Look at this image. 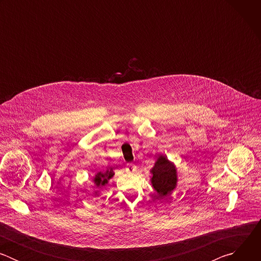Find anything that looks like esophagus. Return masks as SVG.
<instances>
[{"label": "esophagus", "instance_id": "34e87169", "mask_svg": "<svg viewBox=\"0 0 261 261\" xmlns=\"http://www.w3.org/2000/svg\"><path fill=\"white\" fill-rule=\"evenodd\" d=\"M135 169H136V166H135L133 163H128V164L126 165V170L129 171V172L134 171Z\"/></svg>", "mask_w": 261, "mask_h": 261}]
</instances>
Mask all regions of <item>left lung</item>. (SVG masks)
Instances as JSON below:
<instances>
[{
	"label": "left lung",
	"instance_id": "left-lung-1",
	"mask_svg": "<svg viewBox=\"0 0 261 261\" xmlns=\"http://www.w3.org/2000/svg\"><path fill=\"white\" fill-rule=\"evenodd\" d=\"M151 182L160 197H165L175 189L177 172L175 165L164 155H159L151 169Z\"/></svg>",
	"mask_w": 261,
	"mask_h": 261
}]
</instances>
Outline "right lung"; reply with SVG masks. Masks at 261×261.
<instances>
[{"instance_id":"obj_1","label":"right lung","mask_w":261,"mask_h":261,"mask_svg":"<svg viewBox=\"0 0 261 261\" xmlns=\"http://www.w3.org/2000/svg\"><path fill=\"white\" fill-rule=\"evenodd\" d=\"M115 175V171L113 170V168H110V169H107L106 171H104V172H102V171H99V172H97L96 174H95V176L93 177V181H94V184H95V187L96 188H98V189H101V188H103V187H105V185L108 182V180L113 177ZM97 192L98 191H96L95 193V196L97 195Z\"/></svg>"}]
</instances>
